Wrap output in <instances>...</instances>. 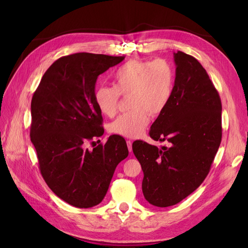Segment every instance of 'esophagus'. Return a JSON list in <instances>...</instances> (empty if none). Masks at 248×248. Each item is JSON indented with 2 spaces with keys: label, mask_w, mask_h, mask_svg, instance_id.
Returning a JSON list of instances; mask_svg holds the SVG:
<instances>
[{
  "label": "esophagus",
  "mask_w": 248,
  "mask_h": 248,
  "mask_svg": "<svg viewBox=\"0 0 248 248\" xmlns=\"http://www.w3.org/2000/svg\"><path fill=\"white\" fill-rule=\"evenodd\" d=\"M127 147H128L129 152H132V141L131 140H127Z\"/></svg>",
  "instance_id": "1"
}]
</instances>
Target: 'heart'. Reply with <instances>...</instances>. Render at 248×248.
Wrapping results in <instances>:
<instances>
[{
    "instance_id": "b5f03b06",
    "label": "heart",
    "mask_w": 248,
    "mask_h": 248,
    "mask_svg": "<svg viewBox=\"0 0 248 248\" xmlns=\"http://www.w3.org/2000/svg\"><path fill=\"white\" fill-rule=\"evenodd\" d=\"M112 85L96 90V106L104 116L111 117L117 111L120 95H130L131 109L112 121L109 131L136 139L144 133L150 114L159 115L168 107L174 91L175 70L163 59L129 60L112 74Z\"/></svg>"
}]
</instances>
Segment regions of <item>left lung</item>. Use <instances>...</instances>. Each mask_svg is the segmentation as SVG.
<instances>
[{
    "label": "left lung",
    "mask_w": 248,
    "mask_h": 248,
    "mask_svg": "<svg viewBox=\"0 0 248 248\" xmlns=\"http://www.w3.org/2000/svg\"><path fill=\"white\" fill-rule=\"evenodd\" d=\"M175 86L171 98L150 129L154 140L170 147L132 144L144 171L141 189L156 207H170L202 183L221 141V101L207 71L196 58L174 52Z\"/></svg>",
    "instance_id": "1"
}]
</instances>
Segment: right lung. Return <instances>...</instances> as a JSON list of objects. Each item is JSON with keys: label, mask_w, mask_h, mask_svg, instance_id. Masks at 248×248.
Listing matches in <instances>:
<instances>
[{"label": "right lung", "mask_w": 248, "mask_h": 248, "mask_svg": "<svg viewBox=\"0 0 248 248\" xmlns=\"http://www.w3.org/2000/svg\"><path fill=\"white\" fill-rule=\"evenodd\" d=\"M123 60L90 52L62 57L44 73L33 95L30 137L41 175L56 196L71 206L100 204L117 166L128 156L125 140L116 134L106 145L85 148L104 132L95 103L96 80Z\"/></svg>", "instance_id": "obj_1"}]
</instances>
